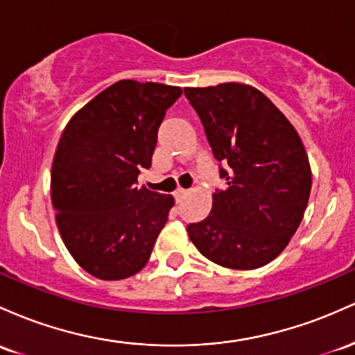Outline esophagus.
<instances>
[{
	"mask_svg": "<svg viewBox=\"0 0 355 355\" xmlns=\"http://www.w3.org/2000/svg\"><path fill=\"white\" fill-rule=\"evenodd\" d=\"M186 194H188V191H186V189L178 188L176 191H174V198H176V201H178V202H181V201H182V198H184Z\"/></svg>",
	"mask_w": 355,
	"mask_h": 355,
	"instance_id": "1",
	"label": "esophagus"
}]
</instances>
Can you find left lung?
<instances>
[{
	"label": "left lung",
	"mask_w": 355,
	"mask_h": 355,
	"mask_svg": "<svg viewBox=\"0 0 355 355\" xmlns=\"http://www.w3.org/2000/svg\"><path fill=\"white\" fill-rule=\"evenodd\" d=\"M205 125L225 188L206 220L188 226L202 257L231 270L275 260L309 205L312 169L300 135L268 97L241 82L186 87Z\"/></svg>",
	"instance_id": "left-lung-1"
}]
</instances>
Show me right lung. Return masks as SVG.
Here are the masks:
<instances>
[{
	"mask_svg": "<svg viewBox=\"0 0 355 355\" xmlns=\"http://www.w3.org/2000/svg\"><path fill=\"white\" fill-rule=\"evenodd\" d=\"M181 94V87L119 80L63 129L51 164V202L67 250L92 277L124 280L149 261L174 198L135 182Z\"/></svg>",
	"mask_w": 355,
	"mask_h": 355,
	"instance_id": "1",
	"label": "right lung"
}]
</instances>
